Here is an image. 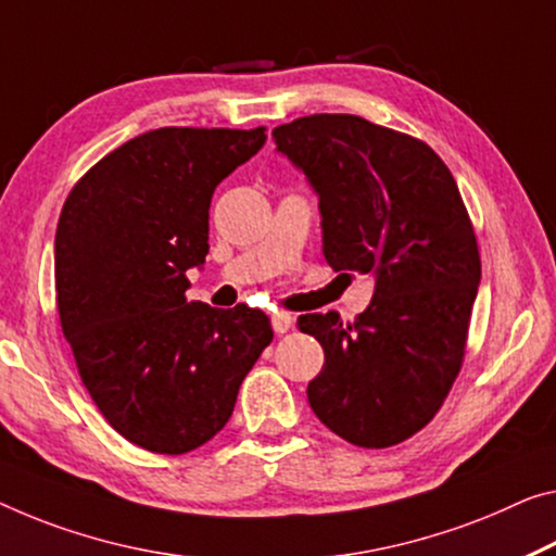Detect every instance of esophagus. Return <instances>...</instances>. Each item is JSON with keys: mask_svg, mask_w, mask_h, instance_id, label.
Returning <instances> with one entry per match:
<instances>
[{"mask_svg": "<svg viewBox=\"0 0 556 556\" xmlns=\"http://www.w3.org/2000/svg\"><path fill=\"white\" fill-rule=\"evenodd\" d=\"M270 323H273V330H276L280 336V332H288L290 328H293V315H290V313H273Z\"/></svg>", "mask_w": 556, "mask_h": 556, "instance_id": "34e87169", "label": "esophagus"}]
</instances>
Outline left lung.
<instances>
[{
	"label": "left lung",
	"instance_id": "left-lung-1",
	"mask_svg": "<svg viewBox=\"0 0 556 556\" xmlns=\"http://www.w3.org/2000/svg\"><path fill=\"white\" fill-rule=\"evenodd\" d=\"M273 139L318 193L326 261L375 276L355 323L298 318L326 350L307 403L357 447L397 445L432 420L465 361L482 263L463 195L425 141L361 116H303Z\"/></svg>",
	"mask_w": 556,
	"mask_h": 556
}]
</instances>
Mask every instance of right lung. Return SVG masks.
<instances>
[{
	"label": "right lung",
	"mask_w": 556,
	"mask_h": 556,
	"mask_svg": "<svg viewBox=\"0 0 556 556\" xmlns=\"http://www.w3.org/2000/svg\"><path fill=\"white\" fill-rule=\"evenodd\" d=\"M266 129L166 126L106 153L66 195L54 238L64 338L84 388L134 445L184 455L224 430L270 345L268 315L189 301L216 186Z\"/></svg>",
	"instance_id": "add662e5"
}]
</instances>
